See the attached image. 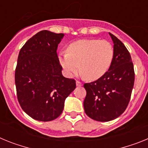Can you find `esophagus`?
Returning <instances> with one entry per match:
<instances>
[{"label": "esophagus", "mask_w": 148, "mask_h": 148, "mask_svg": "<svg viewBox=\"0 0 148 148\" xmlns=\"http://www.w3.org/2000/svg\"><path fill=\"white\" fill-rule=\"evenodd\" d=\"M82 85V82H80L79 81H76V86L77 87H81Z\"/></svg>", "instance_id": "obj_1"}]
</instances>
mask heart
<instances>
[{
  "label": "heart",
  "instance_id": "obj_1",
  "mask_svg": "<svg viewBox=\"0 0 148 148\" xmlns=\"http://www.w3.org/2000/svg\"><path fill=\"white\" fill-rule=\"evenodd\" d=\"M114 55L109 41L99 39H82L73 42L67 53H61L58 60L66 75L72 77L81 70L89 80H96L104 75Z\"/></svg>",
  "mask_w": 148,
  "mask_h": 148
}]
</instances>
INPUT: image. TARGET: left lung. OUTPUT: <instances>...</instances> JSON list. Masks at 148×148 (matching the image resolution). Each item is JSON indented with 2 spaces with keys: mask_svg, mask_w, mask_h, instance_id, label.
<instances>
[{
  "mask_svg": "<svg viewBox=\"0 0 148 148\" xmlns=\"http://www.w3.org/2000/svg\"><path fill=\"white\" fill-rule=\"evenodd\" d=\"M109 34L114 44V55L109 70L98 80L84 84L87 92L84 101V112L99 121H111L125 112L135 80L129 51L115 35Z\"/></svg>",
  "mask_w": 148,
  "mask_h": 148,
  "instance_id": "obj_1",
  "label": "left lung"
}]
</instances>
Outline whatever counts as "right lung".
Masks as SVG:
<instances>
[{
  "mask_svg": "<svg viewBox=\"0 0 148 148\" xmlns=\"http://www.w3.org/2000/svg\"><path fill=\"white\" fill-rule=\"evenodd\" d=\"M63 33L42 30L22 47L15 73L18 102L27 115L49 121L62 113L64 101L75 90L73 78L62 75L57 55Z\"/></svg>",
  "mask_w": 148,
  "mask_h": 148,
  "instance_id": "right-lung-1",
  "label": "right lung"
}]
</instances>
